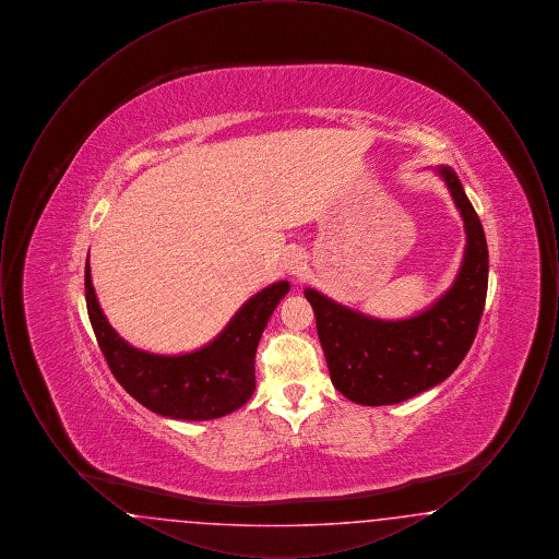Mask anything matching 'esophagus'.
Here are the masks:
<instances>
[{"mask_svg":"<svg viewBox=\"0 0 559 559\" xmlns=\"http://www.w3.org/2000/svg\"><path fill=\"white\" fill-rule=\"evenodd\" d=\"M285 267L289 270V274H293V276H301V272L306 267V260H304L301 251H295V249L289 251L287 258H285Z\"/></svg>","mask_w":559,"mask_h":559,"instance_id":"esophagus-1","label":"esophagus"}]
</instances>
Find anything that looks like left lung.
I'll return each instance as SVG.
<instances>
[{"instance_id": "left-lung-1", "label": "left lung", "mask_w": 559, "mask_h": 559, "mask_svg": "<svg viewBox=\"0 0 559 559\" xmlns=\"http://www.w3.org/2000/svg\"><path fill=\"white\" fill-rule=\"evenodd\" d=\"M465 222L461 270L429 310L406 320L369 319L314 289L320 346L333 385L365 406L399 404L442 383L476 340L488 289V247L478 213L451 167H438Z\"/></svg>"}]
</instances>
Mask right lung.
Wrapping results in <instances>:
<instances>
[{"instance_id": "1", "label": "right lung", "mask_w": 559, "mask_h": 559, "mask_svg": "<svg viewBox=\"0 0 559 559\" xmlns=\"http://www.w3.org/2000/svg\"><path fill=\"white\" fill-rule=\"evenodd\" d=\"M289 293L281 281L253 295L210 346L182 356L132 347L100 310L85 262V304L108 369L148 411L169 419L207 421L240 408L255 390V349L278 301Z\"/></svg>"}]
</instances>
